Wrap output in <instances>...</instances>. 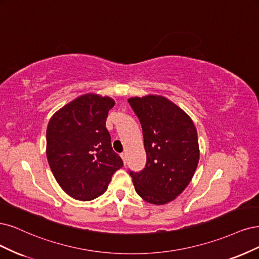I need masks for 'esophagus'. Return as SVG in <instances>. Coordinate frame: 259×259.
<instances>
[{"mask_svg": "<svg viewBox=\"0 0 259 259\" xmlns=\"http://www.w3.org/2000/svg\"><path fill=\"white\" fill-rule=\"evenodd\" d=\"M120 157L122 158V160H123V163H124V164H126V154H124V153H121V154H120Z\"/></svg>", "mask_w": 259, "mask_h": 259, "instance_id": "1", "label": "esophagus"}]
</instances>
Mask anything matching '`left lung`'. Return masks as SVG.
<instances>
[{
	"label": "left lung",
	"instance_id": "1",
	"mask_svg": "<svg viewBox=\"0 0 259 259\" xmlns=\"http://www.w3.org/2000/svg\"><path fill=\"white\" fill-rule=\"evenodd\" d=\"M128 102L141 122L146 164L129 171L138 195L153 204L177 198L194 177L199 161L195 124L181 108L160 96L130 98Z\"/></svg>",
	"mask_w": 259,
	"mask_h": 259
}]
</instances>
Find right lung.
Returning <instances> with one entry per match:
<instances>
[{"instance_id":"right-lung-1","label":"right lung","mask_w":259,"mask_h":259,"mask_svg":"<svg viewBox=\"0 0 259 259\" xmlns=\"http://www.w3.org/2000/svg\"><path fill=\"white\" fill-rule=\"evenodd\" d=\"M115 101L95 94L80 96L54 114L46 131V155L58 184L72 198L89 201L107 189L123 165L105 127Z\"/></svg>"}]
</instances>
